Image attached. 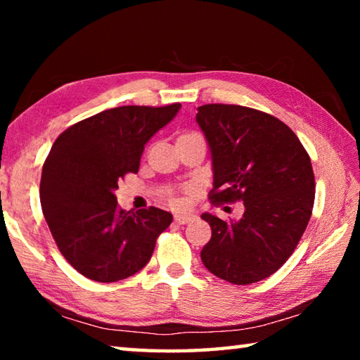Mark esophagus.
Returning a JSON list of instances; mask_svg holds the SVG:
<instances>
[{
	"mask_svg": "<svg viewBox=\"0 0 360 360\" xmlns=\"http://www.w3.org/2000/svg\"><path fill=\"white\" fill-rule=\"evenodd\" d=\"M195 217H197V216H195L193 212H176L174 221L178 224H188L191 221H193Z\"/></svg>",
	"mask_w": 360,
	"mask_h": 360,
	"instance_id": "1",
	"label": "esophagus"
}]
</instances>
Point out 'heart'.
I'll return each mask as SVG.
<instances>
[{"mask_svg": "<svg viewBox=\"0 0 360 360\" xmlns=\"http://www.w3.org/2000/svg\"><path fill=\"white\" fill-rule=\"evenodd\" d=\"M188 135H193V133H188Z\"/></svg>", "mask_w": 360, "mask_h": 360, "instance_id": "obj_1", "label": "heart"}]
</instances>
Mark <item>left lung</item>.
<instances>
[{
  "instance_id": "8db88e82",
  "label": "left lung",
  "mask_w": 360,
  "mask_h": 360,
  "mask_svg": "<svg viewBox=\"0 0 360 360\" xmlns=\"http://www.w3.org/2000/svg\"><path fill=\"white\" fill-rule=\"evenodd\" d=\"M197 122L212 158L210 200L245 205L240 221L203 212L212 231L203 265L231 284L262 281L290 257L311 217V160L284 122L257 109L205 105Z\"/></svg>"
}]
</instances>
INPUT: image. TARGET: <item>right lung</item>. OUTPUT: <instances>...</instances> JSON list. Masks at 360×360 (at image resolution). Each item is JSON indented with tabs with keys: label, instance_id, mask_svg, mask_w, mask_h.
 <instances>
[{
	"label": "right lung",
	"instance_id": "obj_1",
	"mask_svg": "<svg viewBox=\"0 0 360 360\" xmlns=\"http://www.w3.org/2000/svg\"><path fill=\"white\" fill-rule=\"evenodd\" d=\"M181 105L120 106L66 129L42 167L39 197L60 252L85 278L115 283L150 260L172 212L117 206V182L136 173L146 143L174 119Z\"/></svg>",
	"mask_w": 360,
	"mask_h": 360
}]
</instances>
